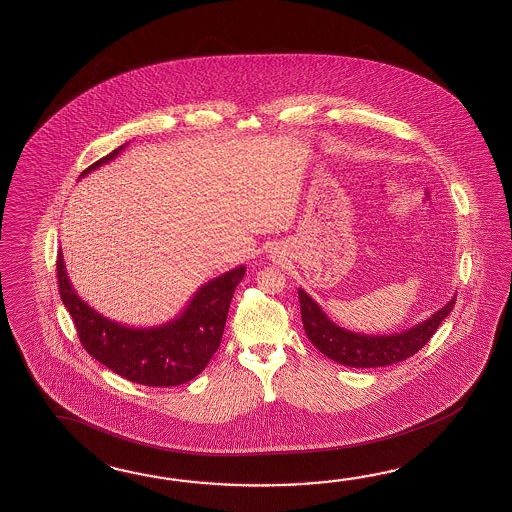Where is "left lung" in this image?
Wrapping results in <instances>:
<instances>
[{
  "label": "left lung",
  "mask_w": 512,
  "mask_h": 512,
  "mask_svg": "<svg viewBox=\"0 0 512 512\" xmlns=\"http://www.w3.org/2000/svg\"><path fill=\"white\" fill-rule=\"evenodd\" d=\"M305 335L327 359L349 368H381L415 355L432 338L439 324L450 315L456 296L425 322L395 335H362L337 326L322 307L298 289Z\"/></svg>",
  "instance_id": "1"
}]
</instances>
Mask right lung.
<instances>
[{
  "label": "right lung",
  "instance_id": "right-lung-1",
  "mask_svg": "<svg viewBox=\"0 0 512 512\" xmlns=\"http://www.w3.org/2000/svg\"><path fill=\"white\" fill-rule=\"evenodd\" d=\"M124 148L126 144L91 164L80 177L113 161ZM56 272L62 302L87 353L128 381L166 388L192 381L207 368L221 344L230 300L245 267L201 285L181 315L155 327L124 326L89 307L69 282L62 251H58Z\"/></svg>",
  "mask_w": 512,
  "mask_h": 512
}]
</instances>
